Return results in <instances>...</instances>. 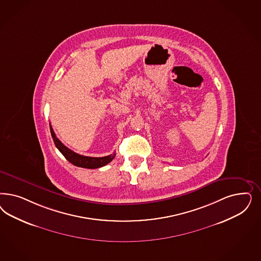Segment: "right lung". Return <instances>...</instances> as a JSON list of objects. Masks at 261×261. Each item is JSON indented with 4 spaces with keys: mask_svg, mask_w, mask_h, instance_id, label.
Here are the masks:
<instances>
[{
    "mask_svg": "<svg viewBox=\"0 0 261 261\" xmlns=\"http://www.w3.org/2000/svg\"><path fill=\"white\" fill-rule=\"evenodd\" d=\"M50 135H51L56 147L64 155V158L69 162L74 164L75 166L87 169L100 168V167H102V166L109 164L110 161H112V160L115 158V152L113 154H110V155L102 156V158H91V156H85V155L79 154L75 151L70 150L65 145L61 143V141L59 140V138L56 136V134L54 133V129L50 126Z\"/></svg>",
    "mask_w": 261,
    "mask_h": 261,
    "instance_id": "add662e5",
    "label": "right lung"
}]
</instances>
